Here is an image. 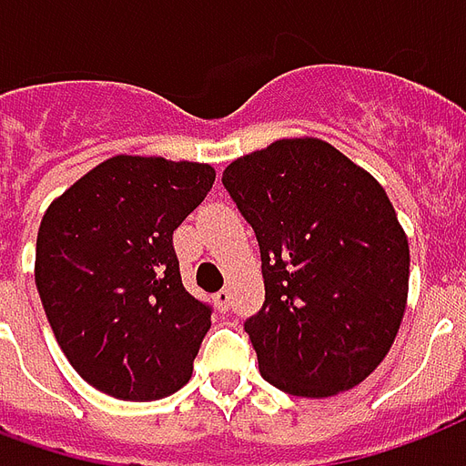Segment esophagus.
Masks as SVG:
<instances>
[{
	"label": "esophagus",
	"instance_id": "34e87169",
	"mask_svg": "<svg viewBox=\"0 0 466 466\" xmlns=\"http://www.w3.org/2000/svg\"><path fill=\"white\" fill-rule=\"evenodd\" d=\"M213 303L218 308L220 312H226L230 308V293L228 290H218V293L213 295Z\"/></svg>",
	"mask_w": 466,
	"mask_h": 466
}]
</instances>
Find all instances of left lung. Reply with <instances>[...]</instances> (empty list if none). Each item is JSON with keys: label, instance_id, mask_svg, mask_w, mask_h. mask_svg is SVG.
<instances>
[{"label": "left lung", "instance_id": "1", "mask_svg": "<svg viewBox=\"0 0 466 466\" xmlns=\"http://www.w3.org/2000/svg\"><path fill=\"white\" fill-rule=\"evenodd\" d=\"M223 186L260 246L266 303L246 320L260 375L315 400L360 385L407 308L410 246L385 188L312 136L240 156Z\"/></svg>", "mask_w": 466, "mask_h": 466}]
</instances>
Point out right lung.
Here are the masks:
<instances>
[{"label": "right lung", "mask_w": 466, "mask_h": 466, "mask_svg": "<svg viewBox=\"0 0 466 466\" xmlns=\"http://www.w3.org/2000/svg\"><path fill=\"white\" fill-rule=\"evenodd\" d=\"M216 171L161 156H114L52 200L34 280L64 355L91 387L128 402L178 392L210 328L183 288L173 230Z\"/></svg>", "instance_id": "right-lung-1"}]
</instances>
